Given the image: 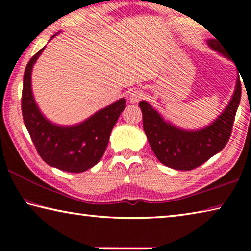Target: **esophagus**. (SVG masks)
I'll return each instance as SVG.
<instances>
[{"label":"esophagus","instance_id":"esophagus-1","mask_svg":"<svg viewBox=\"0 0 251 251\" xmlns=\"http://www.w3.org/2000/svg\"><path fill=\"white\" fill-rule=\"evenodd\" d=\"M144 99V93L141 90H136L133 93H130L129 100L130 103H138Z\"/></svg>","mask_w":251,"mask_h":251}]
</instances>
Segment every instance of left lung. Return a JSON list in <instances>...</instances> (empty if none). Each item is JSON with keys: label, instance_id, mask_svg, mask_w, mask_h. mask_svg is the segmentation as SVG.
<instances>
[{"label": "left lung", "instance_id": "8db88e82", "mask_svg": "<svg viewBox=\"0 0 251 251\" xmlns=\"http://www.w3.org/2000/svg\"><path fill=\"white\" fill-rule=\"evenodd\" d=\"M208 45L227 56L219 41L209 40ZM240 99L241 83L238 78L232 99L222 115L206 128L195 131L182 130L168 124L150 104L141 101L144 131L157 158L165 166L177 171H192L201 166L226 146Z\"/></svg>", "mask_w": 251, "mask_h": 251}]
</instances>
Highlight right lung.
I'll use <instances>...</instances> for the list:
<instances>
[{
    "label": "right lung",
    "instance_id": "right-lung-1",
    "mask_svg": "<svg viewBox=\"0 0 251 251\" xmlns=\"http://www.w3.org/2000/svg\"><path fill=\"white\" fill-rule=\"evenodd\" d=\"M44 49L33 55L24 72V124L37 152L46 164L69 173H82L95 166L103 157L113 127L126 107V100H120L76 126L61 127L50 123L39 110L31 90L32 67Z\"/></svg>",
    "mask_w": 251,
    "mask_h": 251
}]
</instances>
